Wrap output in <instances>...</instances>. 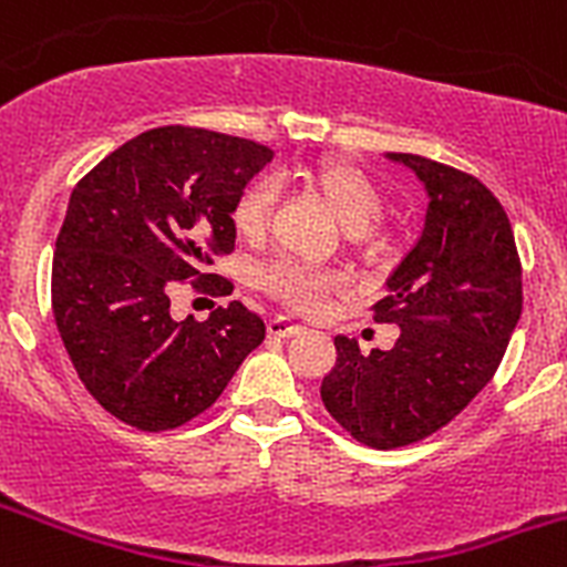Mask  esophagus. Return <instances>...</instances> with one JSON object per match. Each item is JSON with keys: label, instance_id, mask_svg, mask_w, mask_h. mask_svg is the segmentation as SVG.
<instances>
[{"label": "esophagus", "instance_id": "1", "mask_svg": "<svg viewBox=\"0 0 567 567\" xmlns=\"http://www.w3.org/2000/svg\"><path fill=\"white\" fill-rule=\"evenodd\" d=\"M301 329L305 327L288 316H277L268 321V334H271V338H293V334H299Z\"/></svg>", "mask_w": 567, "mask_h": 567}]
</instances>
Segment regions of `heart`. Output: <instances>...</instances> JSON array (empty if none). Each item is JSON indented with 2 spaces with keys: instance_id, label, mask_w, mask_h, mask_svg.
Here are the masks:
<instances>
[{
  "instance_id": "1",
  "label": "heart",
  "mask_w": 567,
  "mask_h": 567,
  "mask_svg": "<svg viewBox=\"0 0 567 567\" xmlns=\"http://www.w3.org/2000/svg\"><path fill=\"white\" fill-rule=\"evenodd\" d=\"M307 188L321 199V205L338 218L340 227L351 235H362L382 216V190L354 163L329 157L305 177ZM274 190L268 183H257L240 196L235 207V229L240 238L260 240L271 224ZM262 288L296 312L316 316L327 307L329 296L340 288L338 274L316 271L296 260H277L262 271Z\"/></svg>"
}]
</instances>
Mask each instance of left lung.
I'll list each match as a JSON object with an SVG mask.
<instances>
[{
    "instance_id": "obj_1",
    "label": "left lung",
    "mask_w": 567,
    "mask_h": 567,
    "mask_svg": "<svg viewBox=\"0 0 567 567\" xmlns=\"http://www.w3.org/2000/svg\"><path fill=\"white\" fill-rule=\"evenodd\" d=\"M430 196L423 233L388 279L373 310L395 323L390 351L362 354L338 334L321 382L329 415L371 449L430 437L471 404L496 373L520 318V257L502 202L471 174L390 152Z\"/></svg>"
}]
</instances>
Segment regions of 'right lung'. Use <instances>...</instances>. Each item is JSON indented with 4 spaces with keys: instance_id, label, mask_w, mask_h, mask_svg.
<instances>
[{
    "instance_id": "right-lung-1",
    "label": "right lung",
    "mask_w": 567,
    "mask_h": 567,
    "mask_svg": "<svg viewBox=\"0 0 567 567\" xmlns=\"http://www.w3.org/2000/svg\"><path fill=\"white\" fill-rule=\"evenodd\" d=\"M271 157L246 137L157 126L71 190L52 260L54 323L80 382L118 421L141 432L194 421L266 338L240 301L177 321L168 296L185 279L233 293L207 268L235 249L233 213Z\"/></svg>"
}]
</instances>
